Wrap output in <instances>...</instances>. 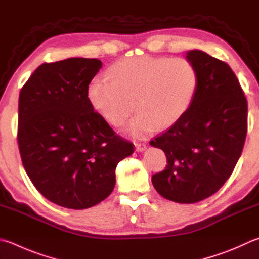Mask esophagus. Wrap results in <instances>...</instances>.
I'll return each mask as SVG.
<instances>
[{
	"label": "esophagus",
	"mask_w": 259,
	"mask_h": 259,
	"mask_svg": "<svg viewBox=\"0 0 259 259\" xmlns=\"http://www.w3.org/2000/svg\"><path fill=\"white\" fill-rule=\"evenodd\" d=\"M135 146H136V150H137V152H144V150L147 148V146H146V143H143V142L136 143Z\"/></svg>",
	"instance_id": "obj_1"
}]
</instances>
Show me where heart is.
Listing matches in <instances>:
<instances>
[{
  "label": "heart",
  "instance_id": "b5f03b06",
  "mask_svg": "<svg viewBox=\"0 0 259 259\" xmlns=\"http://www.w3.org/2000/svg\"><path fill=\"white\" fill-rule=\"evenodd\" d=\"M107 77L93 78L87 98L110 124L120 126L134 110L138 113L128 133L145 137L166 129L185 115L198 91V70L189 60L166 56H134L107 70Z\"/></svg>",
  "mask_w": 259,
  "mask_h": 259
}]
</instances>
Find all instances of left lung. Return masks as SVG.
Masks as SVG:
<instances>
[{"label":"left lung","mask_w":259,"mask_h":259,"mask_svg":"<svg viewBox=\"0 0 259 259\" xmlns=\"http://www.w3.org/2000/svg\"><path fill=\"white\" fill-rule=\"evenodd\" d=\"M187 59L199 74L191 105L176 124L150 140L166 156L152 182L164 198L192 204L215 194L236 167L247 136L248 104L228 63L198 50Z\"/></svg>","instance_id":"obj_1"}]
</instances>
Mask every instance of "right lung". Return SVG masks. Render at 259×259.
I'll return each instance as SVG.
<instances>
[{"instance_id":"add662e5","label":"right lung","mask_w":259,"mask_h":259,"mask_svg":"<svg viewBox=\"0 0 259 259\" xmlns=\"http://www.w3.org/2000/svg\"><path fill=\"white\" fill-rule=\"evenodd\" d=\"M102 68L97 59L43 63L19 95L18 146L32 185L62 207L84 209L109 196L115 168L134 153L94 111L87 87Z\"/></svg>"}]
</instances>
